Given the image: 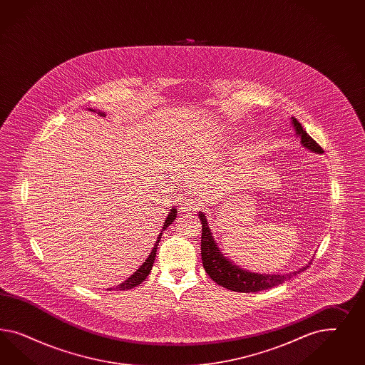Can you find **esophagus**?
<instances>
[{
	"label": "esophagus",
	"mask_w": 365,
	"mask_h": 365,
	"mask_svg": "<svg viewBox=\"0 0 365 365\" xmlns=\"http://www.w3.org/2000/svg\"><path fill=\"white\" fill-rule=\"evenodd\" d=\"M179 209L182 211H186V212L195 211L198 209V202H197V199H194L192 197H188L186 194H182L180 195V206H179Z\"/></svg>",
	"instance_id": "1"
}]
</instances>
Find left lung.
<instances>
[{
	"label": "left lung",
	"instance_id": "obj_1",
	"mask_svg": "<svg viewBox=\"0 0 365 365\" xmlns=\"http://www.w3.org/2000/svg\"><path fill=\"white\" fill-rule=\"evenodd\" d=\"M292 124L294 127L296 135L301 139V144L305 148L317 154L322 153V148L316 143V140L310 138L297 119L292 118ZM199 220L202 221L200 255H202L203 267L206 273L210 276L211 279L221 287L234 292H241V293L261 292L270 287H278L279 284L290 279L293 276H297L299 273L307 269V266H304L297 272H293L290 274H259V273L245 270L241 266L235 265L220 250L218 245L212 237L205 212L199 211Z\"/></svg>",
	"mask_w": 365,
	"mask_h": 365
}]
</instances>
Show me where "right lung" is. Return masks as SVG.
Segmentation results:
<instances>
[{"instance_id":"add662e5","label":"right lung","mask_w":365,"mask_h":365,"mask_svg":"<svg viewBox=\"0 0 365 365\" xmlns=\"http://www.w3.org/2000/svg\"><path fill=\"white\" fill-rule=\"evenodd\" d=\"M99 113L100 116H104L103 112H99ZM177 209H174V207H171V210L168 211V215H167L166 221L163 223L162 232L174 222L175 217H177ZM162 232L158 235V238H156V241H155L154 249L151 250V253L147 257V259H145V262H143V265L140 266V267L133 273V276L130 277V278H127L120 285H118L116 289H119V290L133 289V287H138L139 284H142L144 279L147 278V276H148L150 272H151V269H153V265H154L155 257H156V249H158V245H159V241H160V238H162ZM110 290H112V287H110Z\"/></svg>"}]
</instances>
